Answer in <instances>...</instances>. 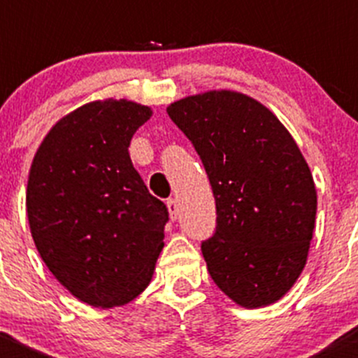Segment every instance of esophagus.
<instances>
[{
	"mask_svg": "<svg viewBox=\"0 0 358 358\" xmlns=\"http://www.w3.org/2000/svg\"><path fill=\"white\" fill-rule=\"evenodd\" d=\"M166 206H168V211H169V218L175 222L176 218H178V204H176L175 199H168L166 202Z\"/></svg>",
	"mask_w": 358,
	"mask_h": 358,
	"instance_id": "1",
	"label": "esophagus"
}]
</instances>
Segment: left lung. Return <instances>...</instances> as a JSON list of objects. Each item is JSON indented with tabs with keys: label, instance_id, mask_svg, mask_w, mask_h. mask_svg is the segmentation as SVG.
<instances>
[{
	"label": "left lung",
	"instance_id": "8db88e82",
	"mask_svg": "<svg viewBox=\"0 0 358 358\" xmlns=\"http://www.w3.org/2000/svg\"><path fill=\"white\" fill-rule=\"evenodd\" d=\"M166 110L196 147L216 201V232L201 246L209 275L243 308L279 301L301 275L315 229V183L298 143L272 110L234 90Z\"/></svg>",
	"mask_w": 358,
	"mask_h": 358
}]
</instances>
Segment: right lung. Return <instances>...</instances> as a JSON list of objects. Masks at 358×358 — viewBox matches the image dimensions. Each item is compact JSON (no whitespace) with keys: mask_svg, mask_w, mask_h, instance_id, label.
Instances as JSON below:
<instances>
[{"mask_svg":"<svg viewBox=\"0 0 358 358\" xmlns=\"http://www.w3.org/2000/svg\"><path fill=\"white\" fill-rule=\"evenodd\" d=\"M152 109L126 99L85 103L52 126L29 169L25 208L39 256L79 301L114 308L150 284L168 209L129 159Z\"/></svg>","mask_w":358,"mask_h":358,"instance_id":"obj_1","label":"right lung"}]
</instances>
